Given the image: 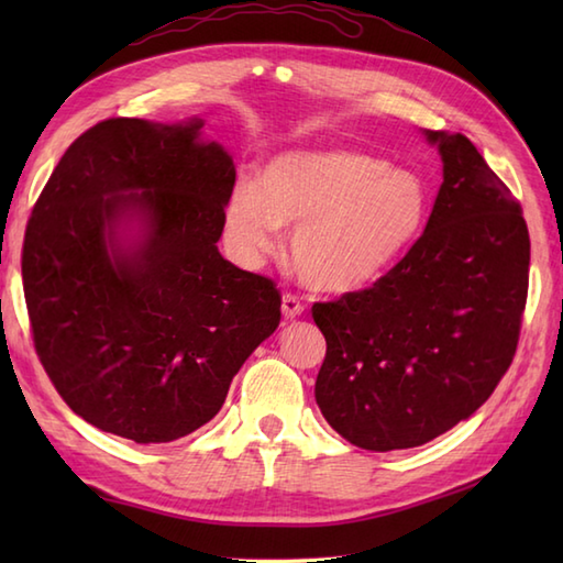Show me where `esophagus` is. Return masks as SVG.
I'll return each instance as SVG.
<instances>
[{"instance_id":"1","label":"esophagus","mask_w":563,"mask_h":563,"mask_svg":"<svg viewBox=\"0 0 563 563\" xmlns=\"http://www.w3.org/2000/svg\"><path fill=\"white\" fill-rule=\"evenodd\" d=\"M305 312V302L300 300V297L292 295V292H285L283 295V314L285 319H295L300 317Z\"/></svg>"}]
</instances>
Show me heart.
Here are the masks:
<instances>
[{
    "mask_svg": "<svg viewBox=\"0 0 563 563\" xmlns=\"http://www.w3.org/2000/svg\"><path fill=\"white\" fill-rule=\"evenodd\" d=\"M428 212L416 172L357 150H297L263 164L256 188L232 190L224 234L239 258L258 261L278 249L280 224H297V271L319 290L345 292L387 273L421 236Z\"/></svg>",
    "mask_w": 563,
    "mask_h": 563,
    "instance_id": "b5f03b06",
    "label": "heart"
}]
</instances>
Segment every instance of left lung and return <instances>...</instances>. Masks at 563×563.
I'll return each mask as SVG.
<instances>
[{
    "instance_id": "left-lung-1",
    "label": "left lung",
    "mask_w": 563,
    "mask_h": 563,
    "mask_svg": "<svg viewBox=\"0 0 563 563\" xmlns=\"http://www.w3.org/2000/svg\"><path fill=\"white\" fill-rule=\"evenodd\" d=\"M426 135L442 186L423 234L369 288L312 307L327 339L319 409L373 452L423 445L479 409L512 363L528 302L520 202L470 137Z\"/></svg>"
}]
</instances>
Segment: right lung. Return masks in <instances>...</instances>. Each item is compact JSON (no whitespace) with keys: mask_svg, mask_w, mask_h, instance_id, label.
<instances>
[{"mask_svg":"<svg viewBox=\"0 0 563 563\" xmlns=\"http://www.w3.org/2000/svg\"><path fill=\"white\" fill-rule=\"evenodd\" d=\"M200 128H89L23 236L33 345L53 387L87 423L142 445L206 426L280 321L275 283L220 256L236 172ZM133 219L141 236L125 247L117 230Z\"/></svg>","mask_w":563,"mask_h":563,"instance_id":"obj_1","label":"right lung"}]
</instances>
